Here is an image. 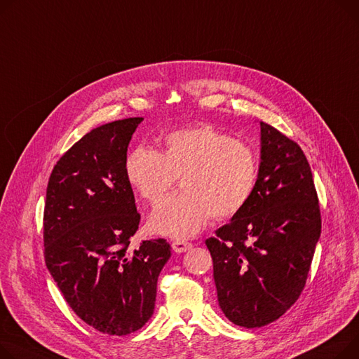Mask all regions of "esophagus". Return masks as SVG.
I'll list each match as a JSON object with an SVG mask.
<instances>
[{
    "mask_svg": "<svg viewBox=\"0 0 359 359\" xmlns=\"http://www.w3.org/2000/svg\"><path fill=\"white\" fill-rule=\"evenodd\" d=\"M172 248L175 252H186L187 250L192 248V244L187 241H183V240H176L172 243Z\"/></svg>",
    "mask_w": 359,
    "mask_h": 359,
    "instance_id": "esophagus-1",
    "label": "esophagus"
}]
</instances>
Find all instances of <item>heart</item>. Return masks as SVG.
<instances>
[{
    "label": "heart",
    "mask_w": 359,
    "mask_h": 359,
    "mask_svg": "<svg viewBox=\"0 0 359 359\" xmlns=\"http://www.w3.org/2000/svg\"><path fill=\"white\" fill-rule=\"evenodd\" d=\"M124 172L135 192L157 203L182 177L183 192L163 201L150 228L172 238L199 233L212 217H233L251 199L258 182V157L245 142L212 126L167 134L160 151L140 146L126 158Z\"/></svg>",
    "instance_id": "obj_1"
}]
</instances>
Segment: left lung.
Returning <instances> with one entry per match:
<instances>
[{"label":"left lung","instance_id":"left-lung-1","mask_svg":"<svg viewBox=\"0 0 359 359\" xmlns=\"http://www.w3.org/2000/svg\"><path fill=\"white\" fill-rule=\"evenodd\" d=\"M261 163L254 194L206 240L218 302L244 327L266 326L300 297L322 219L309 161L297 142L259 123Z\"/></svg>","mask_w":359,"mask_h":359}]
</instances>
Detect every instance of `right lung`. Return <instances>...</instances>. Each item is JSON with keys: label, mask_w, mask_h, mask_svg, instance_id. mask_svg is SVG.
Listing matches in <instances>:
<instances>
[{"label": "right lung", "mask_w": 359, "mask_h": 359, "mask_svg": "<svg viewBox=\"0 0 359 359\" xmlns=\"http://www.w3.org/2000/svg\"><path fill=\"white\" fill-rule=\"evenodd\" d=\"M142 119H118L85 134L59 158L46 192V266L72 310L115 337L151 318L157 278L172 255L163 238L128 250L140 213L124 163Z\"/></svg>", "instance_id": "1"}]
</instances>
